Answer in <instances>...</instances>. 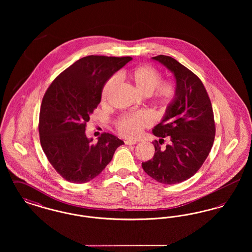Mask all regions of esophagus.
Listing matches in <instances>:
<instances>
[{
	"mask_svg": "<svg viewBox=\"0 0 252 252\" xmlns=\"http://www.w3.org/2000/svg\"><path fill=\"white\" fill-rule=\"evenodd\" d=\"M125 144H126V145H134V144H137V142L136 141H132V140H126V141H125Z\"/></svg>",
	"mask_w": 252,
	"mask_h": 252,
	"instance_id": "1",
	"label": "esophagus"
}]
</instances>
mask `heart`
Segmentation results:
<instances>
[{
  "instance_id": "obj_1",
  "label": "heart",
  "mask_w": 252,
  "mask_h": 252,
  "mask_svg": "<svg viewBox=\"0 0 252 252\" xmlns=\"http://www.w3.org/2000/svg\"><path fill=\"white\" fill-rule=\"evenodd\" d=\"M121 75L130 81L136 89L144 95L154 92L157 101L167 104L175 96V85L171 82H160L159 72L150 66H137L122 72ZM116 85V78L110 77L102 90V101L106 102ZM149 118L143 112H135L123 116L117 123L118 131L126 138H137L148 125Z\"/></svg>"
}]
</instances>
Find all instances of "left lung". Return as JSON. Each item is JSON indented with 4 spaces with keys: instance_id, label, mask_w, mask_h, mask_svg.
<instances>
[{
    "instance_id": "left-lung-1",
    "label": "left lung",
    "mask_w": 252,
    "mask_h": 252,
    "mask_svg": "<svg viewBox=\"0 0 252 252\" xmlns=\"http://www.w3.org/2000/svg\"><path fill=\"white\" fill-rule=\"evenodd\" d=\"M152 60L172 72L176 81L175 96L152 129L159 140L169 136L171 143L160 149L155 141L153 158L142 166L158 182L176 184L192 177L209 155L216 136L214 112L204 85L193 72L171 57L160 55Z\"/></svg>"
}]
</instances>
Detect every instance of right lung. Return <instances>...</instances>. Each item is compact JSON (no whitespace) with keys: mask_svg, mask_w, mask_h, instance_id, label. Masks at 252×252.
Instances as JSON below:
<instances>
[{"mask_svg":"<svg viewBox=\"0 0 252 252\" xmlns=\"http://www.w3.org/2000/svg\"><path fill=\"white\" fill-rule=\"evenodd\" d=\"M130 60V57H85L50 85L40 107L39 140L50 163L63 179L72 183L94 180L124 144L109 133L94 144L93 138L86 136V123L101 102L104 85Z\"/></svg>","mask_w":252,"mask_h":252,"instance_id":"obj_1","label":"right lung"}]
</instances>
